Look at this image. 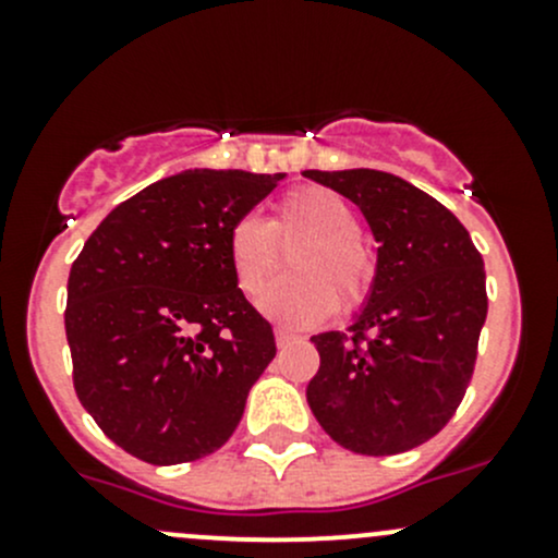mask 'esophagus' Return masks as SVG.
<instances>
[{
  "label": "esophagus",
  "instance_id": "1",
  "mask_svg": "<svg viewBox=\"0 0 558 558\" xmlns=\"http://www.w3.org/2000/svg\"><path fill=\"white\" fill-rule=\"evenodd\" d=\"M275 342H278V348L283 351V348L294 345V342H300V337L289 335V331H275Z\"/></svg>",
  "mask_w": 558,
  "mask_h": 558
}]
</instances>
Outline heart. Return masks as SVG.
<instances>
[{
    "label": "heart",
    "mask_w": 558,
    "mask_h": 558,
    "mask_svg": "<svg viewBox=\"0 0 558 558\" xmlns=\"http://www.w3.org/2000/svg\"><path fill=\"white\" fill-rule=\"evenodd\" d=\"M302 239L292 252L294 276L276 281L256 300L258 313L286 329L324 324L337 311L364 302L375 278V256L362 240L356 207L324 185H302L275 207V216L245 213L229 227L227 256L238 289L256 294L279 260L278 242Z\"/></svg>",
    "instance_id": "obj_1"
}]
</instances>
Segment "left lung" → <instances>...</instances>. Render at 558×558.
Instances as JSON below:
<instances>
[{"label":"left lung","instance_id":"8db88e82","mask_svg":"<svg viewBox=\"0 0 558 558\" xmlns=\"http://www.w3.org/2000/svg\"><path fill=\"white\" fill-rule=\"evenodd\" d=\"M302 174L351 199L380 245L348 331L311 337L320 367L307 404L348 451H410L453 418L470 386L488 311L483 256L448 207L397 174Z\"/></svg>","mask_w":558,"mask_h":558}]
</instances>
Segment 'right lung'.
Segmentation results:
<instances>
[{"label":"right lung","mask_w":558,"mask_h":558,"mask_svg":"<svg viewBox=\"0 0 558 558\" xmlns=\"http://www.w3.org/2000/svg\"><path fill=\"white\" fill-rule=\"evenodd\" d=\"M286 174L185 170L121 202L66 283L77 399L148 464L218 451L275 359L272 326L238 289L229 227Z\"/></svg>","instance_id":"obj_1"}]
</instances>
